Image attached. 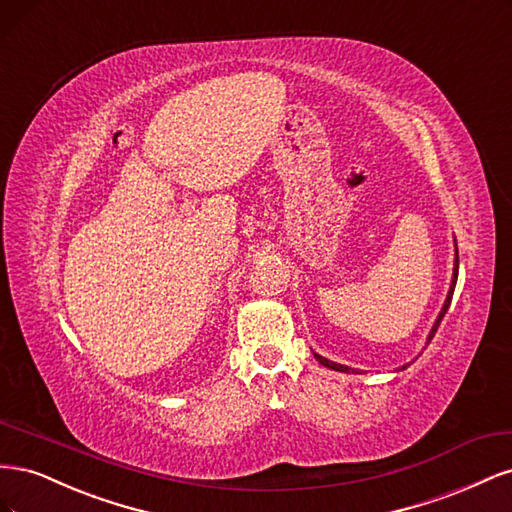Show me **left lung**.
<instances>
[{
	"label": "left lung",
	"mask_w": 512,
	"mask_h": 512,
	"mask_svg": "<svg viewBox=\"0 0 512 512\" xmlns=\"http://www.w3.org/2000/svg\"><path fill=\"white\" fill-rule=\"evenodd\" d=\"M457 273H459V252H455V267H453V282H451V290H448V294H446V301H444V305H442V312L438 314V320L433 322L431 333H429V337H427V344L431 342L433 335H436V331H438V327H440V322H442V318H444V314H446V309H448V305H451L453 292H455V284H457ZM314 356H316V359H318L324 367H329V369L344 371V374H350V371H354V369H350V367H346V365H339V363H333V361H329V359H324V356H320V354H314ZM401 369H404V367H401Z\"/></svg>",
	"instance_id": "obj_1"
}]
</instances>
